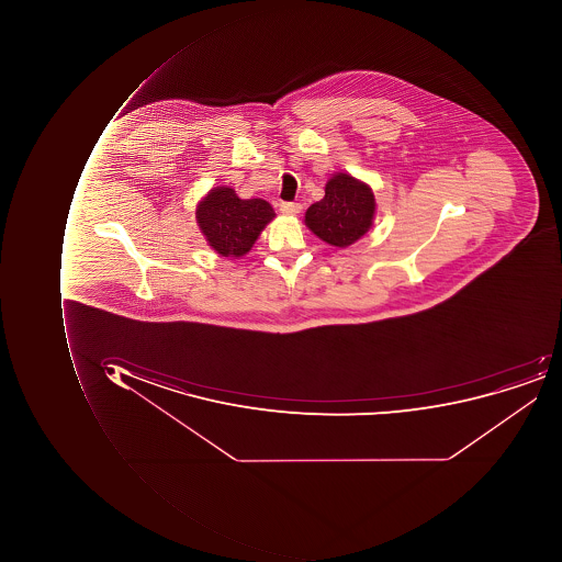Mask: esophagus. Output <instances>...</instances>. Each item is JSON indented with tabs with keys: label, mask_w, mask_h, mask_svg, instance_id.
I'll list each match as a JSON object with an SVG mask.
<instances>
[{
	"label": "esophagus",
	"mask_w": 562,
	"mask_h": 562,
	"mask_svg": "<svg viewBox=\"0 0 562 562\" xmlns=\"http://www.w3.org/2000/svg\"><path fill=\"white\" fill-rule=\"evenodd\" d=\"M301 210V204H297V202H282V204H280V211H282V214H285V216H297Z\"/></svg>",
	"instance_id": "esophagus-1"
}]
</instances>
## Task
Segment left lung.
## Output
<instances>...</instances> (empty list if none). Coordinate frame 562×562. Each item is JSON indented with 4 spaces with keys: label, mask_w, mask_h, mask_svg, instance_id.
Here are the masks:
<instances>
[{
    "label": "left lung",
    "mask_w": 562,
    "mask_h": 562,
    "mask_svg": "<svg viewBox=\"0 0 562 562\" xmlns=\"http://www.w3.org/2000/svg\"><path fill=\"white\" fill-rule=\"evenodd\" d=\"M376 201L373 189L348 172L333 173L324 198L305 211L304 223L317 238L336 248H348L373 226Z\"/></svg>",
    "instance_id": "obj_1"
}]
</instances>
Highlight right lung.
<instances>
[{
  "instance_id": "add662e5",
  "label": "right lung",
  "mask_w": 562,
  "mask_h": 562,
  "mask_svg": "<svg viewBox=\"0 0 562 562\" xmlns=\"http://www.w3.org/2000/svg\"><path fill=\"white\" fill-rule=\"evenodd\" d=\"M276 216L270 202L238 198L228 186L211 189L195 206V221L207 245L226 258L245 257Z\"/></svg>"
}]
</instances>
